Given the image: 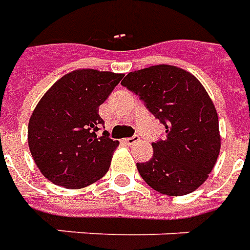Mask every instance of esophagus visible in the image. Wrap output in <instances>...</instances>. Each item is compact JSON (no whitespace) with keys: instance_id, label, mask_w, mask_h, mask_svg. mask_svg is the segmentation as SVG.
Listing matches in <instances>:
<instances>
[{"instance_id":"1","label":"esophagus","mask_w":250,"mask_h":250,"mask_svg":"<svg viewBox=\"0 0 250 250\" xmlns=\"http://www.w3.org/2000/svg\"><path fill=\"white\" fill-rule=\"evenodd\" d=\"M139 139H140L139 136H137V134H134V136H132V137H128V139H125L124 141H125V143H126L128 145H132V144H134L136 141H139Z\"/></svg>"}]
</instances>
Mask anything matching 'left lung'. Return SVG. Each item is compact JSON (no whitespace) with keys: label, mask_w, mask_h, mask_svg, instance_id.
<instances>
[{"label":"left lung","mask_w":250,"mask_h":250,"mask_svg":"<svg viewBox=\"0 0 250 250\" xmlns=\"http://www.w3.org/2000/svg\"><path fill=\"white\" fill-rule=\"evenodd\" d=\"M121 84L166 126V137L152 143V159L137 163L141 178L164 195L195 191L221 149L218 114L202 83L186 70L159 64L129 72Z\"/></svg>","instance_id":"8db88e82"}]
</instances>
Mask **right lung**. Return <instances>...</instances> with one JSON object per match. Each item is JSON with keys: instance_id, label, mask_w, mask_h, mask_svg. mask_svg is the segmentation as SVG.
<instances>
[{"instance_id": "right-lung-1", "label": "right lung", "mask_w": 250, "mask_h": 250, "mask_svg": "<svg viewBox=\"0 0 250 250\" xmlns=\"http://www.w3.org/2000/svg\"><path fill=\"white\" fill-rule=\"evenodd\" d=\"M124 74L83 68L65 74L44 94L28 124L32 157L49 182L65 188H83L100 180L118 146L107 132L100 106Z\"/></svg>"}]
</instances>
